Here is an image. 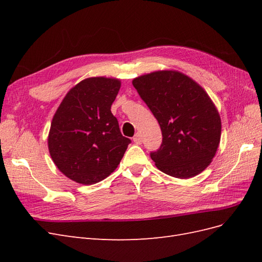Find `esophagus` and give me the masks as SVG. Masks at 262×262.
<instances>
[{
	"mask_svg": "<svg viewBox=\"0 0 262 262\" xmlns=\"http://www.w3.org/2000/svg\"><path fill=\"white\" fill-rule=\"evenodd\" d=\"M133 142L136 144H141L142 143V137H141V134H139V133H137L136 136L133 137Z\"/></svg>",
	"mask_w": 262,
	"mask_h": 262,
	"instance_id": "34e87169",
	"label": "esophagus"
}]
</instances>
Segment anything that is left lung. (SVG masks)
Here are the masks:
<instances>
[{"instance_id": "left-lung-1", "label": "left lung", "mask_w": 262, "mask_h": 262, "mask_svg": "<svg viewBox=\"0 0 262 262\" xmlns=\"http://www.w3.org/2000/svg\"><path fill=\"white\" fill-rule=\"evenodd\" d=\"M132 84L161 126L162 144L149 154L156 167L181 179L207 168L220 144L221 118L202 87L177 71H157Z\"/></svg>"}]
</instances>
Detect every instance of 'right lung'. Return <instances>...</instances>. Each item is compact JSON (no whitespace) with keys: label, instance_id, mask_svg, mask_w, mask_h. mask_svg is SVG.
<instances>
[{"label":"right lung","instance_id":"right-lung-1","mask_svg":"<svg viewBox=\"0 0 262 262\" xmlns=\"http://www.w3.org/2000/svg\"><path fill=\"white\" fill-rule=\"evenodd\" d=\"M120 85L116 78H86L67 94L54 114L49 152L59 170L71 180L93 185L105 179L131 143L110 110Z\"/></svg>","mask_w":262,"mask_h":262}]
</instances>
